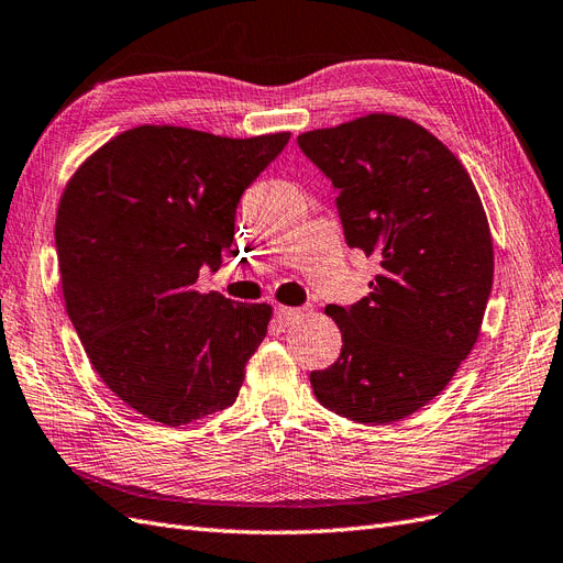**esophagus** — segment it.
<instances>
[{
	"mask_svg": "<svg viewBox=\"0 0 563 563\" xmlns=\"http://www.w3.org/2000/svg\"><path fill=\"white\" fill-rule=\"evenodd\" d=\"M275 314H277V322H279L282 327H291V324H296V322H298L300 314H302V310H298V308H286V306H277Z\"/></svg>",
	"mask_w": 563,
	"mask_h": 563,
	"instance_id": "obj_1",
	"label": "esophagus"
}]
</instances>
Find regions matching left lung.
<instances>
[{"instance_id": "1", "label": "left lung", "mask_w": 563, "mask_h": 563, "mask_svg": "<svg viewBox=\"0 0 563 563\" xmlns=\"http://www.w3.org/2000/svg\"><path fill=\"white\" fill-rule=\"evenodd\" d=\"M339 199L351 249L376 255L372 294L329 306L343 347L310 384L357 423L415 415L476 345L493 288V236L460 158L415 120L369 113L298 134Z\"/></svg>"}]
</instances>
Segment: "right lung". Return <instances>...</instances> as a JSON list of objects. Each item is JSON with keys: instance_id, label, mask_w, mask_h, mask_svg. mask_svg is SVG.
<instances>
[{"instance_id": "add662e5", "label": "right lung", "mask_w": 563, "mask_h": 563, "mask_svg": "<svg viewBox=\"0 0 563 563\" xmlns=\"http://www.w3.org/2000/svg\"><path fill=\"white\" fill-rule=\"evenodd\" d=\"M288 136L140 125L68 179L54 227L68 317L101 382L151 421L185 427L236 400L272 308L196 279L232 249L241 194Z\"/></svg>"}]
</instances>
